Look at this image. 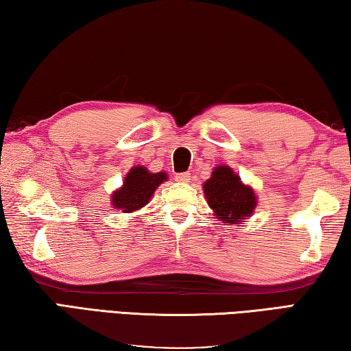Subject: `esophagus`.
<instances>
[{"label": "esophagus", "instance_id": "1", "mask_svg": "<svg viewBox=\"0 0 351 351\" xmlns=\"http://www.w3.org/2000/svg\"><path fill=\"white\" fill-rule=\"evenodd\" d=\"M176 182H180V183H188L191 180V174H188V172H183V174H177L176 177Z\"/></svg>", "mask_w": 351, "mask_h": 351}]
</instances>
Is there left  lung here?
Listing matches in <instances>:
<instances>
[{
    "instance_id": "8db88e82",
    "label": "left lung",
    "mask_w": 351,
    "mask_h": 351,
    "mask_svg": "<svg viewBox=\"0 0 351 351\" xmlns=\"http://www.w3.org/2000/svg\"><path fill=\"white\" fill-rule=\"evenodd\" d=\"M202 188L214 216L225 225L247 222L257 206L253 186L243 183L241 176L228 165L214 166L211 177Z\"/></svg>"
}]
</instances>
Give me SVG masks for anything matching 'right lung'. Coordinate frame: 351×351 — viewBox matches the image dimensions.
I'll return each mask as SVG.
<instances>
[{
    "mask_svg": "<svg viewBox=\"0 0 351 351\" xmlns=\"http://www.w3.org/2000/svg\"><path fill=\"white\" fill-rule=\"evenodd\" d=\"M168 180L165 171L151 172L143 165L129 169L123 185L110 194V205L123 213H135L149 204L156 189Z\"/></svg>",
    "mask_w": 351,
    "mask_h": 351,
    "instance_id": "right-lung-1",
    "label": "right lung"
}]
</instances>
